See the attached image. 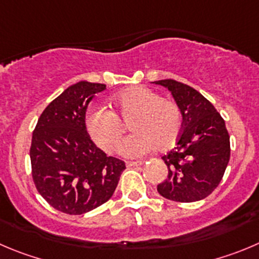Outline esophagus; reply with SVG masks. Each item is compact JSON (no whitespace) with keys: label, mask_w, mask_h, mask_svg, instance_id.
<instances>
[{"label":"esophagus","mask_w":259,"mask_h":259,"mask_svg":"<svg viewBox=\"0 0 259 259\" xmlns=\"http://www.w3.org/2000/svg\"><path fill=\"white\" fill-rule=\"evenodd\" d=\"M143 165V161H126L127 167H133V166H141Z\"/></svg>","instance_id":"obj_1"}]
</instances>
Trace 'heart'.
I'll return each mask as SVG.
<instances>
[{"instance_id": "heart-1", "label": "heart", "mask_w": 259, "mask_h": 259, "mask_svg": "<svg viewBox=\"0 0 259 259\" xmlns=\"http://www.w3.org/2000/svg\"><path fill=\"white\" fill-rule=\"evenodd\" d=\"M127 122L134 133L122 142L120 152L126 157H141L156 147L161 151L172 147L183 129V115L172 100L134 85L112 97L111 111L93 106L84 118L92 141L106 152L117 148Z\"/></svg>"}]
</instances>
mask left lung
<instances>
[{
  "instance_id": "obj_1",
  "label": "left lung",
  "mask_w": 259,
  "mask_h": 259,
  "mask_svg": "<svg viewBox=\"0 0 259 259\" xmlns=\"http://www.w3.org/2000/svg\"><path fill=\"white\" fill-rule=\"evenodd\" d=\"M154 83L171 92L183 115L176 147L162 156L167 179L157 185V190L175 202L204 199L219 187L230 159V137L224 118L192 87L174 79Z\"/></svg>"
}]
</instances>
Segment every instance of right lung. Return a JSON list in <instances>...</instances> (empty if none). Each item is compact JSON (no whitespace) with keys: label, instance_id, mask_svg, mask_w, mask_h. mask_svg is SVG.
<instances>
[{"label":"right lung","instance_id":"right-lung-1","mask_svg":"<svg viewBox=\"0 0 259 259\" xmlns=\"http://www.w3.org/2000/svg\"><path fill=\"white\" fill-rule=\"evenodd\" d=\"M105 84L79 81L46 107L31 137V176L50 206L67 214H83L112 197L124 161L107 157L87 133L84 118Z\"/></svg>","mask_w":259,"mask_h":259}]
</instances>
